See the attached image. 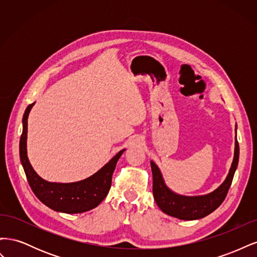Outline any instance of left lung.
<instances>
[{"mask_svg": "<svg viewBox=\"0 0 257 257\" xmlns=\"http://www.w3.org/2000/svg\"><path fill=\"white\" fill-rule=\"evenodd\" d=\"M238 161L239 145L236 137L234 160H232L226 179L213 192L208 193L206 195L198 196H184L170 190L166 185L164 179H163L160 168L153 161H151L150 164L153 176L152 191L155 203H157L163 212L180 220L192 221L207 216L208 214L213 212L216 208H219L225 197H226L232 178H234L238 166Z\"/></svg>", "mask_w": 257, "mask_h": 257, "instance_id": "8db88e82", "label": "left lung"}]
</instances>
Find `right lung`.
Segmentation results:
<instances>
[{
    "label": "right lung",
    "instance_id": "add662e5",
    "mask_svg": "<svg viewBox=\"0 0 257 257\" xmlns=\"http://www.w3.org/2000/svg\"><path fill=\"white\" fill-rule=\"evenodd\" d=\"M35 103L27 107L22 119V135L19 144L20 161L28 182L35 196L44 205L58 212L81 213L97 207L107 196L111 186V178L116 162L125 149L116 153L98 172L81 181L57 183L44 180L38 176L29 161L27 152L28 118Z\"/></svg>",
    "mask_w": 257,
    "mask_h": 257
}]
</instances>
